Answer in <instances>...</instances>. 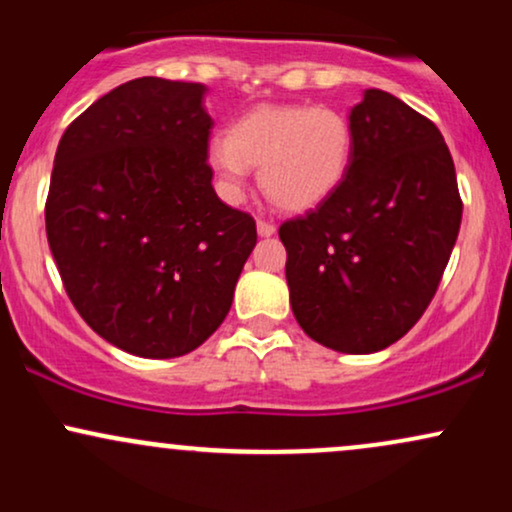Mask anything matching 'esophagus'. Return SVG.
Listing matches in <instances>:
<instances>
[{"mask_svg":"<svg viewBox=\"0 0 512 512\" xmlns=\"http://www.w3.org/2000/svg\"><path fill=\"white\" fill-rule=\"evenodd\" d=\"M274 231H276V226H274L272 221L257 219V233H260V236H272Z\"/></svg>","mask_w":512,"mask_h":512,"instance_id":"obj_1","label":"esophagus"}]
</instances>
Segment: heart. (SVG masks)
<instances>
[{
    "instance_id": "heart-1",
    "label": "heart",
    "mask_w": 512,
    "mask_h": 512,
    "mask_svg": "<svg viewBox=\"0 0 512 512\" xmlns=\"http://www.w3.org/2000/svg\"><path fill=\"white\" fill-rule=\"evenodd\" d=\"M354 156L349 120L325 105H257L211 139L207 161L228 195H240L250 166L276 207H317L342 185Z\"/></svg>"
}]
</instances>
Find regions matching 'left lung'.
<instances>
[{
	"label": "left lung",
	"mask_w": 512,
	"mask_h": 512,
	"mask_svg": "<svg viewBox=\"0 0 512 512\" xmlns=\"http://www.w3.org/2000/svg\"><path fill=\"white\" fill-rule=\"evenodd\" d=\"M354 156L342 185L284 221L298 325L342 354H373L424 315L460 233L462 199L443 134L392 93L351 108Z\"/></svg>",
	"instance_id": "left-lung-1"
}]
</instances>
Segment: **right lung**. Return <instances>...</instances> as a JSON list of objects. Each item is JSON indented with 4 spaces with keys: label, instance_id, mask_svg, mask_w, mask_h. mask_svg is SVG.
I'll return each instance as SVG.
<instances>
[{
    "label": "right lung",
    "instance_id": "right-lung-1",
    "mask_svg": "<svg viewBox=\"0 0 512 512\" xmlns=\"http://www.w3.org/2000/svg\"><path fill=\"white\" fill-rule=\"evenodd\" d=\"M202 84L142 76L64 129L45 231L69 301L142 358L190 354L219 330L257 243L216 197Z\"/></svg>",
    "mask_w": 512,
    "mask_h": 512
}]
</instances>
